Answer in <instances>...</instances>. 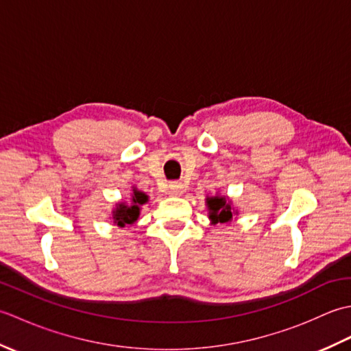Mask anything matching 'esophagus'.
Instances as JSON below:
<instances>
[{
    "mask_svg": "<svg viewBox=\"0 0 351 351\" xmlns=\"http://www.w3.org/2000/svg\"><path fill=\"white\" fill-rule=\"evenodd\" d=\"M185 187L181 182H171L169 184V195L170 196H182Z\"/></svg>",
    "mask_w": 351,
    "mask_h": 351,
    "instance_id": "obj_1",
    "label": "esophagus"
}]
</instances>
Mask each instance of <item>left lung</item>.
Returning <instances> with one entry per match:
<instances>
[{"label":"left lung","instance_id":"left-lung-1","mask_svg":"<svg viewBox=\"0 0 351 351\" xmlns=\"http://www.w3.org/2000/svg\"><path fill=\"white\" fill-rule=\"evenodd\" d=\"M206 205L208 211H210V217L213 225L215 223H229L232 220V215L237 214L232 208V202L225 196H213L206 197Z\"/></svg>","mask_w":351,"mask_h":351}]
</instances>
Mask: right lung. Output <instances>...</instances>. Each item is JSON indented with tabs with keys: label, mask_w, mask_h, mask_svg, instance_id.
Masks as SVG:
<instances>
[{
	"label": "right lung",
	"mask_w": 351,
	"mask_h": 351,
	"mask_svg": "<svg viewBox=\"0 0 351 351\" xmlns=\"http://www.w3.org/2000/svg\"><path fill=\"white\" fill-rule=\"evenodd\" d=\"M149 200L147 195L143 191H138L137 189L132 190L130 204L119 202L116 204V208L113 210V223L119 228H125L132 225L134 221H137L140 215V206L145 205Z\"/></svg>",
	"instance_id": "right-lung-1"
}]
</instances>
